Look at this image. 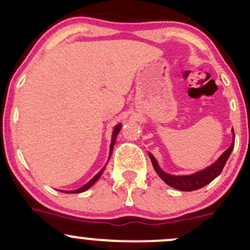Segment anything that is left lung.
Instances as JSON below:
<instances>
[{"mask_svg":"<svg viewBox=\"0 0 250 250\" xmlns=\"http://www.w3.org/2000/svg\"><path fill=\"white\" fill-rule=\"evenodd\" d=\"M233 147H234V138H233V142L231 143V146H229V147L222 153V155L217 159L216 163H214L211 167H207V169L202 170V171L196 172V174L193 175H187V176H174V175L167 174V172H164L162 169H160L159 165L157 164V160L154 159V157H153L152 154H149V158L150 160H152L153 167H154L157 174L159 175V177L165 182V184L171 186L172 188L180 189V191L189 192V191H196V189H199L202 188V187L207 186V185L210 184L215 177H217L220 174H221L222 169H224L225 164H226L227 159H229Z\"/></svg>","mask_w":250,"mask_h":250,"instance_id":"left-lung-1","label":"left lung"}]
</instances>
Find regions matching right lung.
<instances>
[{
	"label": "right lung",
	"mask_w": 250,
	"mask_h": 250,
	"mask_svg": "<svg viewBox=\"0 0 250 250\" xmlns=\"http://www.w3.org/2000/svg\"><path fill=\"white\" fill-rule=\"evenodd\" d=\"M120 128H122V125L119 124V125H117V126H115L114 131H113V136H112V145H110V153H109V158H110V155H112V150H113V147H114L115 138H117L118 133H119V131H120ZM103 170H104V169H102V170H101V171L98 172V174L96 175V176L93 177V179L91 180L90 182H87V184H86L85 186H83V187H81V188H79V189H75V191H70V192H66V191H64V193H81V192L86 191V189H88V188H90V187L92 186V185L95 184V182L97 181L98 179H100V177H101V175H102V172H103Z\"/></svg>",
	"instance_id": "1"
}]
</instances>
